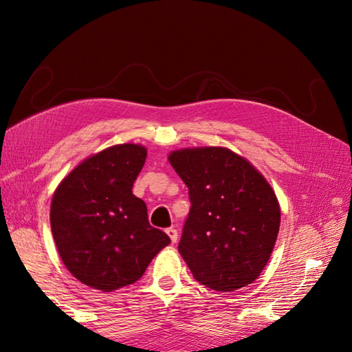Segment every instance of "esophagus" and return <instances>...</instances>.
I'll list each match as a JSON object with an SVG mask.
<instances>
[{
    "label": "esophagus",
    "instance_id": "34e87169",
    "mask_svg": "<svg viewBox=\"0 0 352 352\" xmlns=\"http://www.w3.org/2000/svg\"><path fill=\"white\" fill-rule=\"evenodd\" d=\"M166 233H167V235H168L170 241H172L173 243L177 241V230H176L175 228H168V229L166 230Z\"/></svg>",
    "mask_w": 352,
    "mask_h": 352
}]
</instances>
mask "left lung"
I'll return each mask as SVG.
<instances>
[{
	"label": "left lung",
	"mask_w": 352,
	"mask_h": 352,
	"mask_svg": "<svg viewBox=\"0 0 352 352\" xmlns=\"http://www.w3.org/2000/svg\"><path fill=\"white\" fill-rule=\"evenodd\" d=\"M168 162L189 190L179 252L194 278L219 292L252 283L267 264L280 226L272 186L228 148L173 151Z\"/></svg>",
	"instance_id": "obj_1"
}]
</instances>
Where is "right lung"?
I'll return each mask as SVG.
<instances>
[{"label":"right lung","mask_w":352,"mask_h":352,"mask_svg":"<svg viewBox=\"0 0 352 352\" xmlns=\"http://www.w3.org/2000/svg\"><path fill=\"white\" fill-rule=\"evenodd\" d=\"M145 158L142 145L110 146L73 168L52 197L50 220L60 257L94 289L111 292L135 283L170 243L132 192Z\"/></svg>","instance_id":"obj_1"}]
</instances>
